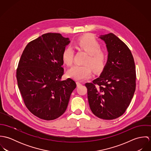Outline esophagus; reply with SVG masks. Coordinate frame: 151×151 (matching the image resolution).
Wrapping results in <instances>:
<instances>
[{
    "instance_id": "34e87169",
    "label": "esophagus",
    "mask_w": 151,
    "mask_h": 151,
    "mask_svg": "<svg viewBox=\"0 0 151 151\" xmlns=\"http://www.w3.org/2000/svg\"><path fill=\"white\" fill-rule=\"evenodd\" d=\"M82 84V83L80 82V81H77V86H80V85H81Z\"/></svg>"
}]
</instances>
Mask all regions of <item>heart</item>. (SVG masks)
Listing matches in <instances>:
<instances>
[{"label":"heart","mask_w":151,"mask_h":151,"mask_svg":"<svg viewBox=\"0 0 151 151\" xmlns=\"http://www.w3.org/2000/svg\"><path fill=\"white\" fill-rule=\"evenodd\" d=\"M76 47L84 50L88 54L84 62L86 65H74L68 71V75L76 80H83L93 74V68L96 71L102 70L106 63L108 54L101 47L99 41L92 35H86L80 38L76 43ZM74 58V51L70 46H67L62 52V59L68 66L71 65Z\"/></svg>","instance_id":"b5f03b06"}]
</instances>
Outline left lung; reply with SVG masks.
<instances>
[{"label":"left lung","mask_w":151,"mask_h":151,"mask_svg":"<svg viewBox=\"0 0 151 151\" xmlns=\"http://www.w3.org/2000/svg\"><path fill=\"white\" fill-rule=\"evenodd\" d=\"M100 38L106 44L108 62L101 76L85 86L92 112L100 119L113 120L124 113L134 96L135 65L129 47L114 34Z\"/></svg>","instance_id":"8db88e82"}]
</instances>
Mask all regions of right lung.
Segmentation results:
<instances>
[{"label":"right lung","instance_id":"add662e5","mask_svg":"<svg viewBox=\"0 0 151 151\" xmlns=\"http://www.w3.org/2000/svg\"><path fill=\"white\" fill-rule=\"evenodd\" d=\"M70 43L59 33H47L29 42L22 53L16 71L24 104L34 116L53 120L67 108L76 83L62 81V52Z\"/></svg>","mask_w":151,"mask_h":151}]
</instances>
